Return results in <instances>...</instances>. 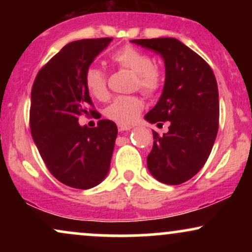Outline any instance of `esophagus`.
<instances>
[{"mask_svg":"<svg viewBox=\"0 0 252 252\" xmlns=\"http://www.w3.org/2000/svg\"><path fill=\"white\" fill-rule=\"evenodd\" d=\"M117 126H118V130H120V131H126V130L132 129V126H129V124H121V123H118Z\"/></svg>","mask_w":252,"mask_h":252,"instance_id":"1","label":"esophagus"}]
</instances>
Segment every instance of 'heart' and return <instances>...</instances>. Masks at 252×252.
Returning a JSON list of instances; mask_svg holds the SVG:
<instances>
[{
  "label": "heart",
  "instance_id": "obj_1",
  "mask_svg": "<svg viewBox=\"0 0 252 252\" xmlns=\"http://www.w3.org/2000/svg\"><path fill=\"white\" fill-rule=\"evenodd\" d=\"M111 60L120 66L134 72L132 85L141 90L147 96H153L163 85V72L158 66L153 63L152 57L146 52L124 46L111 54ZM85 85L89 92L97 99L108 97L105 71L96 65H91L85 72ZM143 109V100L137 96H118L106 106L105 116L121 124L135 122Z\"/></svg>",
  "mask_w": 252,
  "mask_h": 252
}]
</instances>
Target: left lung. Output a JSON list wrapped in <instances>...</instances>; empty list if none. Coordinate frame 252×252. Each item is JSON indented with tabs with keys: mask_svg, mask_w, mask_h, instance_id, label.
Returning <instances> with one entry per match:
<instances>
[{
	"mask_svg": "<svg viewBox=\"0 0 252 252\" xmlns=\"http://www.w3.org/2000/svg\"><path fill=\"white\" fill-rule=\"evenodd\" d=\"M131 42L160 54L166 67L162 94L144 118L158 126L169 121L170 126L162 136L153 131L154 144L147 167L162 184H184L204 167L218 132L215 73L200 56L174 37Z\"/></svg>",
	"mask_w": 252,
	"mask_h": 252,
	"instance_id": "1",
	"label": "left lung"
}]
</instances>
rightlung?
Wrapping results in <instances>:
<instances>
[{
	"instance_id": "1",
	"label": "right lung",
	"mask_w": 252,
	"mask_h": 252,
	"mask_svg": "<svg viewBox=\"0 0 252 252\" xmlns=\"http://www.w3.org/2000/svg\"><path fill=\"white\" fill-rule=\"evenodd\" d=\"M111 37L67 43L36 74L31 94L30 124L40 155L52 175L66 186L89 189L100 184L110 169L117 126L100 120L97 126H80L83 114L94 110L85 85V72L105 50Z\"/></svg>"
}]
</instances>
